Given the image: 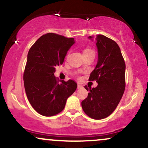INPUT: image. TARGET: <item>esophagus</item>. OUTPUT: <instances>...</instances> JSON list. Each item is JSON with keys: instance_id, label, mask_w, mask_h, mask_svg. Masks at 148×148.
Listing matches in <instances>:
<instances>
[{"instance_id": "obj_1", "label": "esophagus", "mask_w": 148, "mask_h": 148, "mask_svg": "<svg viewBox=\"0 0 148 148\" xmlns=\"http://www.w3.org/2000/svg\"><path fill=\"white\" fill-rule=\"evenodd\" d=\"M77 88H78V89H80V88H82V86H81V84H78L77 85Z\"/></svg>"}]
</instances>
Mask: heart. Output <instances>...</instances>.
Returning <instances> with one entry per match:
<instances>
[{"label": "heart", "mask_w": 148, "mask_h": 148, "mask_svg": "<svg viewBox=\"0 0 148 148\" xmlns=\"http://www.w3.org/2000/svg\"><path fill=\"white\" fill-rule=\"evenodd\" d=\"M90 51V50H86V51H85V52H88V51ZM84 52V53H85Z\"/></svg>", "instance_id": "obj_1"}]
</instances>
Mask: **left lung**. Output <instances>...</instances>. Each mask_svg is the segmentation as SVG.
Returning <instances> with one entry per match:
<instances>
[{
	"mask_svg": "<svg viewBox=\"0 0 148 148\" xmlns=\"http://www.w3.org/2000/svg\"><path fill=\"white\" fill-rule=\"evenodd\" d=\"M94 37L88 39L93 40ZM98 60L90 81L96 80V88H90L81 106L86 115L95 120L103 119L114 111L125 89V62L120 47L115 41L102 35L95 38ZM85 88L88 91L87 86Z\"/></svg>",
	"mask_w": 148,
	"mask_h": 148,
	"instance_id": "8db88e82",
	"label": "left lung"
}]
</instances>
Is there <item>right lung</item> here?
I'll list each match as a JSON object with an SVG mask.
<instances>
[{
    "instance_id": "right-lung-1",
    "label": "right lung",
    "mask_w": 148,
    "mask_h": 148,
    "mask_svg": "<svg viewBox=\"0 0 148 148\" xmlns=\"http://www.w3.org/2000/svg\"><path fill=\"white\" fill-rule=\"evenodd\" d=\"M74 43V38L47 33L40 37L28 51L23 74L25 94L34 109L44 116L60 113L67 98L77 88L73 80L60 81L59 84L54 76L56 67L62 64Z\"/></svg>"
}]
</instances>
